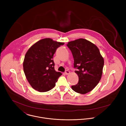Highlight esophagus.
<instances>
[{
  "mask_svg": "<svg viewBox=\"0 0 126 126\" xmlns=\"http://www.w3.org/2000/svg\"><path fill=\"white\" fill-rule=\"evenodd\" d=\"M65 73L66 75H68L70 73V71H68V70H66L65 72Z\"/></svg>",
  "mask_w": 126,
  "mask_h": 126,
  "instance_id": "34e87169",
  "label": "esophagus"
}]
</instances>
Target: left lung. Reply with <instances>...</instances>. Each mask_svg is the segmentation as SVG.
Segmentation results:
<instances>
[{"label": "left lung", "mask_w": 126, "mask_h": 126, "mask_svg": "<svg viewBox=\"0 0 126 126\" xmlns=\"http://www.w3.org/2000/svg\"><path fill=\"white\" fill-rule=\"evenodd\" d=\"M67 46L72 52L79 76V82L71 86L72 90L85 94L93 90L99 82L104 66V59L98 47L90 41L82 38L68 43Z\"/></svg>", "instance_id": "obj_1"}]
</instances>
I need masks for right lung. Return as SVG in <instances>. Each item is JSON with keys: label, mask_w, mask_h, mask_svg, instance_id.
I'll list each match as a JSON object with an SVG mask.
<instances>
[{"label": "right lung", "mask_w": 126, "mask_h": 126, "mask_svg": "<svg viewBox=\"0 0 126 126\" xmlns=\"http://www.w3.org/2000/svg\"><path fill=\"white\" fill-rule=\"evenodd\" d=\"M64 44L45 38L36 42L27 52L23 62L24 72L34 89L45 92L55 87L62 74L55 70L53 57L56 49Z\"/></svg>", "instance_id": "add662e5"}]
</instances>
